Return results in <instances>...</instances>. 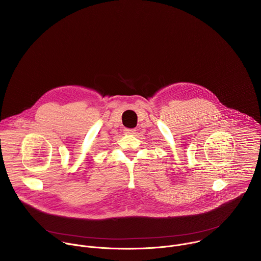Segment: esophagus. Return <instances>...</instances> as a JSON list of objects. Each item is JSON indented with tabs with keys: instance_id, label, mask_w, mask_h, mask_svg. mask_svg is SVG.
Segmentation results:
<instances>
[{
	"instance_id": "esophagus-1",
	"label": "esophagus",
	"mask_w": 261,
	"mask_h": 261,
	"mask_svg": "<svg viewBox=\"0 0 261 261\" xmlns=\"http://www.w3.org/2000/svg\"><path fill=\"white\" fill-rule=\"evenodd\" d=\"M135 129H125V133L128 134V135H131V134H135Z\"/></svg>"
}]
</instances>
